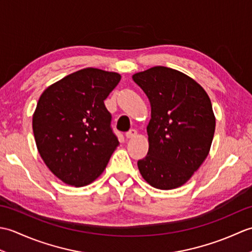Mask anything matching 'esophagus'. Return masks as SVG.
I'll return each instance as SVG.
<instances>
[{
  "instance_id": "34e87169",
  "label": "esophagus",
  "mask_w": 252,
  "mask_h": 252,
  "mask_svg": "<svg viewBox=\"0 0 252 252\" xmlns=\"http://www.w3.org/2000/svg\"><path fill=\"white\" fill-rule=\"evenodd\" d=\"M136 134H137L136 130L132 129V130L127 131V132L126 133V138H133V137H135V136H136Z\"/></svg>"
}]
</instances>
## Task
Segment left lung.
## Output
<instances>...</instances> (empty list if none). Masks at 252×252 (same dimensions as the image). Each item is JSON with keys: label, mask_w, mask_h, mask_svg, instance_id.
<instances>
[{"label": "left lung", "mask_w": 252, "mask_h": 252, "mask_svg": "<svg viewBox=\"0 0 252 252\" xmlns=\"http://www.w3.org/2000/svg\"><path fill=\"white\" fill-rule=\"evenodd\" d=\"M132 78L152 107L149 148L137 161L138 170L155 189H176L191 178L210 151L216 130L211 100L194 79L172 68L156 66Z\"/></svg>", "instance_id": "obj_1"}]
</instances>
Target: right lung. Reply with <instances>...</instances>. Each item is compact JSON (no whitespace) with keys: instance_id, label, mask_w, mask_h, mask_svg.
Here are the masks:
<instances>
[{"instance_id":"1","label":"right lung","mask_w":252,"mask_h":252,"mask_svg":"<svg viewBox=\"0 0 252 252\" xmlns=\"http://www.w3.org/2000/svg\"><path fill=\"white\" fill-rule=\"evenodd\" d=\"M120 79L117 72L85 68L40 96L32 117L35 144L46 167L63 183H92L119 145L104 100Z\"/></svg>"}]
</instances>
